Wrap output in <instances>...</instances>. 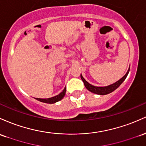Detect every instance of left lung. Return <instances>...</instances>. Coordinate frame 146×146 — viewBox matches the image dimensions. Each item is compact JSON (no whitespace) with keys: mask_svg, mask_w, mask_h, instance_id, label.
Returning a JSON list of instances; mask_svg holds the SVG:
<instances>
[{"mask_svg":"<svg viewBox=\"0 0 146 146\" xmlns=\"http://www.w3.org/2000/svg\"><path fill=\"white\" fill-rule=\"evenodd\" d=\"M129 72H130V68H129L128 70H127V72H126L125 74L124 75L121 79H119V81L115 82V83H113V84L109 85V86H105V87H97V86H92V85H91L90 83H89L88 81H86V79L83 77L81 74V78L82 81H83V83H84V85L85 86H86V88H87V90H88L90 92H91L94 93V94H96L106 95L112 92L113 91H114L116 89H117V88L121 86V84L123 82L125 81L126 77H127V74H128Z\"/></svg>","mask_w":146,"mask_h":146,"instance_id":"1","label":"left lung"}]
</instances>
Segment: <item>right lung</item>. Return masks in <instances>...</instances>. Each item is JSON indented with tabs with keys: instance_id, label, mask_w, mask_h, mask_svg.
Segmentation results:
<instances>
[{
	"instance_id": "obj_1",
	"label": "right lung",
	"mask_w": 146,
	"mask_h": 146,
	"mask_svg": "<svg viewBox=\"0 0 146 146\" xmlns=\"http://www.w3.org/2000/svg\"><path fill=\"white\" fill-rule=\"evenodd\" d=\"M65 92H66V88H64V90L59 94L56 95V96H54V97L49 98V99H38V98H36V99L40 101V102L45 103V104H55V103L63 99V98L64 97L65 95Z\"/></svg>"
}]
</instances>
